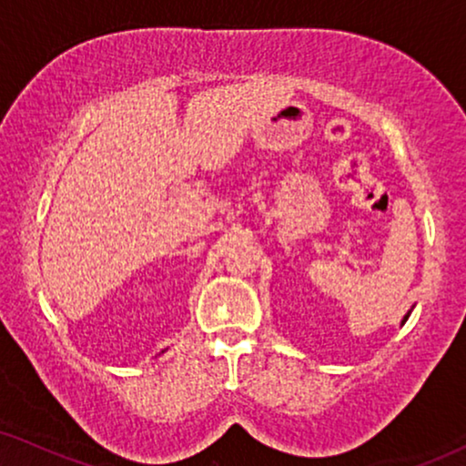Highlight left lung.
<instances>
[{
  "mask_svg": "<svg viewBox=\"0 0 466 466\" xmlns=\"http://www.w3.org/2000/svg\"><path fill=\"white\" fill-rule=\"evenodd\" d=\"M407 318H410V314H407V316H405V320H407ZM405 320H403V322H405Z\"/></svg>",
  "mask_w": 466,
  "mask_h": 466,
  "instance_id": "1",
  "label": "left lung"
}]
</instances>
